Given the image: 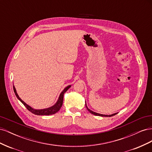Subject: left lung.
<instances>
[{
  "label": "left lung",
  "instance_id": "8db88e82",
  "mask_svg": "<svg viewBox=\"0 0 152 152\" xmlns=\"http://www.w3.org/2000/svg\"><path fill=\"white\" fill-rule=\"evenodd\" d=\"M86 107L87 110H88V111H89L91 113L93 114V115H96V116H101V117H112V116H113V115H116V114L117 113H113V114H112V115H103V114H100V113H98L94 112H93V111H92V110H91L89 108H88V107H87L86 102Z\"/></svg>",
  "mask_w": 152,
  "mask_h": 152
}]
</instances>
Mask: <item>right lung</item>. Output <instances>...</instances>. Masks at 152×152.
<instances>
[{
  "label": "right lung",
  "instance_id": "add662e5",
  "mask_svg": "<svg viewBox=\"0 0 152 152\" xmlns=\"http://www.w3.org/2000/svg\"><path fill=\"white\" fill-rule=\"evenodd\" d=\"M71 86H72L71 85H69L63 90V91L60 93V94H59V96L57 100L56 103H55L54 105H53L52 107H50L49 108H44V109H35L34 108H32L31 107H30V105H28V104H26L25 102H24L20 98V96H18L15 87L14 85H13V90H14V92H15V95L17 97V98L25 105V107L27 109H28L30 112L34 113L35 115H53V114L56 113V112H58L59 111V110H60V108L62 107V104H63L64 94L66 93L67 90L70 88Z\"/></svg>",
  "mask_w": 152,
  "mask_h": 152
}]
</instances>
